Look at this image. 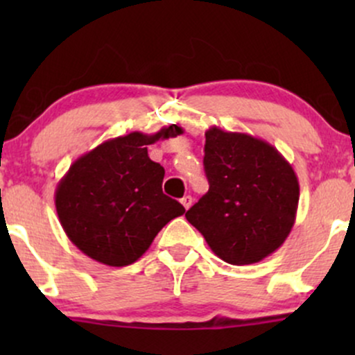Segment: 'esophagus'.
Segmentation results:
<instances>
[{
    "label": "esophagus",
    "mask_w": 355,
    "mask_h": 355,
    "mask_svg": "<svg viewBox=\"0 0 355 355\" xmlns=\"http://www.w3.org/2000/svg\"><path fill=\"white\" fill-rule=\"evenodd\" d=\"M180 202H182V205L185 207V210H189L190 207H191V202H193V198H191L190 195H185V197H183Z\"/></svg>",
    "instance_id": "esophagus-1"
}]
</instances>
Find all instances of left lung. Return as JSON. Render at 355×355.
<instances>
[{
	"label": "left lung",
	"mask_w": 355,
	"mask_h": 355,
	"mask_svg": "<svg viewBox=\"0 0 355 355\" xmlns=\"http://www.w3.org/2000/svg\"><path fill=\"white\" fill-rule=\"evenodd\" d=\"M210 189L187 211L215 255L232 266L263 260L291 234L299 207L292 165L268 141L210 126L205 132Z\"/></svg>",
	"instance_id": "obj_1"
}]
</instances>
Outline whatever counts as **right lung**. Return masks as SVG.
I'll return each mask as SVG.
<instances>
[{"label":"right lung","mask_w":355,"mask_h":355,"mask_svg":"<svg viewBox=\"0 0 355 355\" xmlns=\"http://www.w3.org/2000/svg\"><path fill=\"white\" fill-rule=\"evenodd\" d=\"M182 133L178 125L153 135L132 132L73 162L56 185L55 205L64 234L85 255L110 267L130 266L170 220L185 214L162 191L165 170L146 150Z\"/></svg>","instance_id":"1"}]
</instances>
